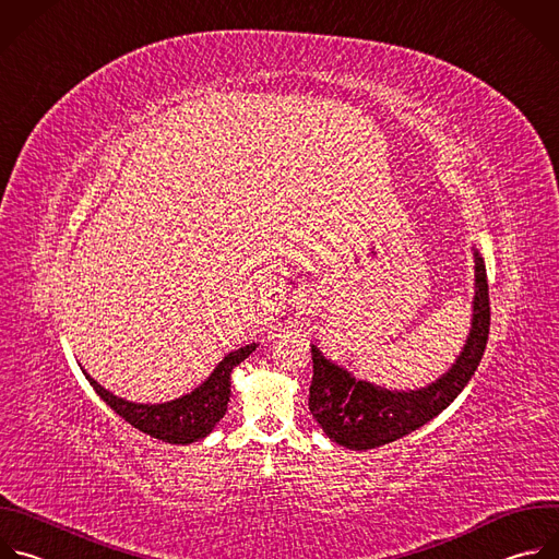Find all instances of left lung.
<instances>
[{
  "label": "left lung",
  "instance_id": "obj_1",
  "mask_svg": "<svg viewBox=\"0 0 559 559\" xmlns=\"http://www.w3.org/2000/svg\"><path fill=\"white\" fill-rule=\"evenodd\" d=\"M491 325L489 284L483 258L476 253V297L469 340L454 368L429 388L390 392L366 381H355L346 370L330 364L312 346V383L308 407L321 429L348 450H377L394 442L438 416L469 383L487 348Z\"/></svg>",
  "mask_w": 559,
  "mask_h": 559
}]
</instances>
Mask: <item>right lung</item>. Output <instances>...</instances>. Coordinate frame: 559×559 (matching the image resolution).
I'll return each mask as SVG.
<instances>
[{"label":"right lung","mask_w":559,"mask_h":559,"mask_svg":"<svg viewBox=\"0 0 559 559\" xmlns=\"http://www.w3.org/2000/svg\"><path fill=\"white\" fill-rule=\"evenodd\" d=\"M253 350L255 344L227 355L198 390L163 405H139L123 401L100 388L87 372L83 374L94 392L132 427L171 444H187L204 438L215 427V423L225 416L231 394V372Z\"/></svg>","instance_id":"obj_1"}]
</instances>
